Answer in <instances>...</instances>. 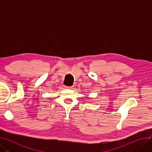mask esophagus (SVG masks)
Here are the masks:
<instances>
[{
    "label": "esophagus",
    "mask_w": 152,
    "mask_h": 152,
    "mask_svg": "<svg viewBox=\"0 0 152 152\" xmlns=\"http://www.w3.org/2000/svg\"><path fill=\"white\" fill-rule=\"evenodd\" d=\"M65 87L66 89H73V87H69V86H65Z\"/></svg>",
    "instance_id": "obj_1"
}]
</instances>
